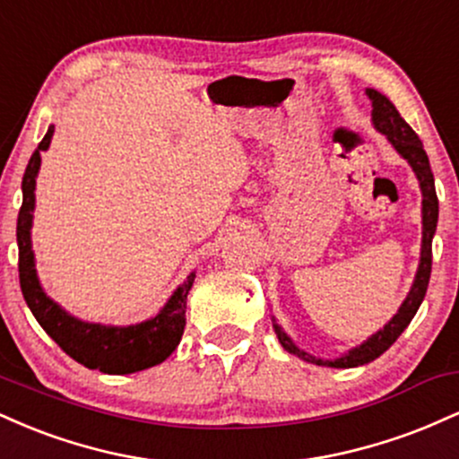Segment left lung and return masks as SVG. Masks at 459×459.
<instances>
[{
    "instance_id": "1",
    "label": "left lung",
    "mask_w": 459,
    "mask_h": 459,
    "mask_svg": "<svg viewBox=\"0 0 459 459\" xmlns=\"http://www.w3.org/2000/svg\"><path fill=\"white\" fill-rule=\"evenodd\" d=\"M367 94L373 105V125H376V129L382 131V134L391 140V144L397 149V152L403 160H408L412 170L416 172V178H419L420 183V192H423V247H420V263L419 272H416L414 284L412 289H410L405 302L402 304V308H399V313L384 325V330L376 332L371 339L365 341L360 347H354V350H351L350 354H345L343 358H336V360H321V358L310 356L307 351L296 347V343L284 334L281 325L273 324L278 341H281V345L289 351V354L321 367L350 368L367 365V362L380 358L384 351L399 339V334L408 328V324L412 321L420 302H423L425 293H428V284L431 276V239H434L436 222H438V196H436L434 175H431L428 152L423 151V142L419 140V135H416L412 127L399 116L394 105L388 101L384 94L373 91V88H368Z\"/></svg>"
}]
</instances>
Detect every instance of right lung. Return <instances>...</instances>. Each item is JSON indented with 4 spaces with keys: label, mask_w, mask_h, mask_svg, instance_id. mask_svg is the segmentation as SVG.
Listing matches in <instances>:
<instances>
[{
    "label": "right lung",
    "mask_w": 459,
    "mask_h": 459,
    "mask_svg": "<svg viewBox=\"0 0 459 459\" xmlns=\"http://www.w3.org/2000/svg\"><path fill=\"white\" fill-rule=\"evenodd\" d=\"M54 127H49L47 135L40 140L39 149L30 157L28 168L23 175V204H21L17 220V244H19V282L25 302L36 321L62 351H66L73 360L88 368H97L101 373H135L142 368L160 365L172 351L177 350L178 341L186 328V308L187 293L192 289L194 273L177 289L175 296L168 299L166 307L157 317L144 324L127 325V328H112V325H99L79 321L66 315L54 299L45 296L40 289L34 270V252H31L30 229L31 212H34V187L36 175L40 168V151L49 149Z\"/></svg>",
    "instance_id": "add662e5"
}]
</instances>
